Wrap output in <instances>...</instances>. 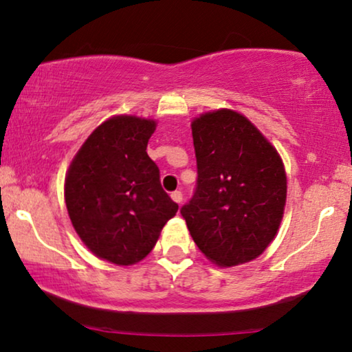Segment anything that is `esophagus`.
<instances>
[{"mask_svg": "<svg viewBox=\"0 0 352 352\" xmlns=\"http://www.w3.org/2000/svg\"><path fill=\"white\" fill-rule=\"evenodd\" d=\"M171 199L176 201V204H181L182 201V192L181 190H175L171 192Z\"/></svg>", "mask_w": 352, "mask_h": 352, "instance_id": "1", "label": "esophagus"}]
</instances>
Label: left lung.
Returning a JSON list of instances; mask_svg holds the SVG:
<instances>
[{
  "label": "left lung",
  "instance_id": "1",
  "mask_svg": "<svg viewBox=\"0 0 352 352\" xmlns=\"http://www.w3.org/2000/svg\"><path fill=\"white\" fill-rule=\"evenodd\" d=\"M195 192L181 208L201 253L221 267L258 258L276 237L287 176L276 148L247 117L221 109L192 122Z\"/></svg>",
  "mask_w": 352,
  "mask_h": 352
}]
</instances>
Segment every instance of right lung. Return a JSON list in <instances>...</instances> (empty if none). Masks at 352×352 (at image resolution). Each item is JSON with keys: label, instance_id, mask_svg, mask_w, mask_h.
<instances>
[{"label": "right lung", "instance_id": "obj_1", "mask_svg": "<svg viewBox=\"0 0 352 352\" xmlns=\"http://www.w3.org/2000/svg\"><path fill=\"white\" fill-rule=\"evenodd\" d=\"M153 120L120 115L91 133L65 176V205L83 243L118 266L136 264L155 247L176 201L146 148Z\"/></svg>", "mask_w": 352, "mask_h": 352}]
</instances>
